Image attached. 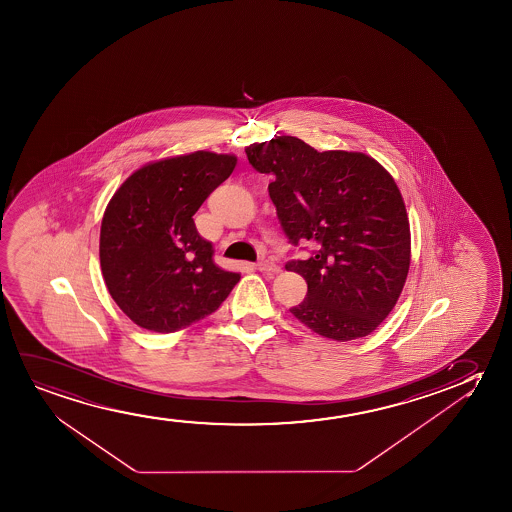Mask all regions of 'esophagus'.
<instances>
[{
    "instance_id": "obj_1",
    "label": "esophagus",
    "mask_w": 512,
    "mask_h": 512,
    "mask_svg": "<svg viewBox=\"0 0 512 512\" xmlns=\"http://www.w3.org/2000/svg\"><path fill=\"white\" fill-rule=\"evenodd\" d=\"M257 269L262 271V273L271 274H278L281 271L280 266H276L271 260H259V262H257Z\"/></svg>"
}]
</instances>
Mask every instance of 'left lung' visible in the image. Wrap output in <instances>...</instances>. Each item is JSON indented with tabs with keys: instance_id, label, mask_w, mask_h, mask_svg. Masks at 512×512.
Segmentation results:
<instances>
[{
	"instance_id": "obj_1",
	"label": "left lung",
	"mask_w": 512,
	"mask_h": 512,
	"mask_svg": "<svg viewBox=\"0 0 512 512\" xmlns=\"http://www.w3.org/2000/svg\"><path fill=\"white\" fill-rule=\"evenodd\" d=\"M292 245L315 241L308 260L285 269L308 283L290 313L334 341L371 334L399 301L411 262L406 204L392 175L362 152H318L295 136L245 148Z\"/></svg>"
}]
</instances>
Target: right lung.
Listing matches in <instances>:
<instances>
[{
	"instance_id": "add662e5",
	"label": "right lung",
	"mask_w": 512,
	"mask_h": 512,
	"mask_svg": "<svg viewBox=\"0 0 512 512\" xmlns=\"http://www.w3.org/2000/svg\"><path fill=\"white\" fill-rule=\"evenodd\" d=\"M236 162V155L204 150L150 162L106 206L101 273L113 301L141 329L168 334L203 320L241 278L213 262V245L192 218Z\"/></svg>"
}]
</instances>
